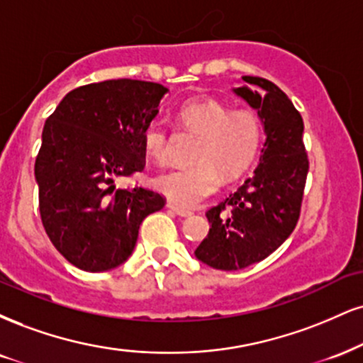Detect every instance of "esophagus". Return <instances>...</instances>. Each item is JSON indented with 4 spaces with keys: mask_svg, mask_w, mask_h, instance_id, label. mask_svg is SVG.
Here are the masks:
<instances>
[{
    "mask_svg": "<svg viewBox=\"0 0 363 363\" xmlns=\"http://www.w3.org/2000/svg\"><path fill=\"white\" fill-rule=\"evenodd\" d=\"M167 208L170 209V211L176 213L177 216H182V218H187V216L193 215V211H191V209L182 208V206H177V204H174V203H167Z\"/></svg>",
    "mask_w": 363,
    "mask_h": 363,
    "instance_id": "obj_1",
    "label": "esophagus"
}]
</instances>
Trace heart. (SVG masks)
Returning <instances> with one entry per match:
<instances>
[{
    "label": "heart",
    "mask_w": 363,
    "mask_h": 363,
    "mask_svg": "<svg viewBox=\"0 0 363 363\" xmlns=\"http://www.w3.org/2000/svg\"><path fill=\"white\" fill-rule=\"evenodd\" d=\"M179 115L187 128L201 133L194 152L198 162L162 172L154 179V186L172 203L194 206L216 193L221 174L233 179L253 162L260 145V120L250 110L231 111L216 99H193ZM142 140L152 160L167 162L169 133L162 120L148 121Z\"/></svg>",
    "instance_id": "obj_1"
}]
</instances>
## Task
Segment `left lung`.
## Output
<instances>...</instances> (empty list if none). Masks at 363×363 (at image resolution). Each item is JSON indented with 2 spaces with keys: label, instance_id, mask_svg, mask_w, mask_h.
<instances>
[{
  "label": "left lung",
  "instance_id": "obj_1",
  "mask_svg": "<svg viewBox=\"0 0 363 363\" xmlns=\"http://www.w3.org/2000/svg\"><path fill=\"white\" fill-rule=\"evenodd\" d=\"M242 79L233 93L257 111L265 142L253 176L206 213L211 228L194 255L218 270L257 264L289 238L299 220L309 169L303 118L291 99L267 79Z\"/></svg>",
  "mask_w": 363,
  "mask_h": 363
}]
</instances>
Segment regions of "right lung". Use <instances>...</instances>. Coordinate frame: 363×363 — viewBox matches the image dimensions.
<instances>
[{
  "label": "right lung",
  "instance_id": "1",
  "mask_svg": "<svg viewBox=\"0 0 363 363\" xmlns=\"http://www.w3.org/2000/svg\"><path fill=\"white\" fill-rule=\"evenodd\" d=\"M167 93L157 82H94L65 94L47 118L35 160L38 206L50 242L77 269L123 264L142 221L164 208L159 193L115 182L143 170V128Z\"/></svg>",
  "mask_w": 363,
  "mask_h": 363
}]
</instances>
